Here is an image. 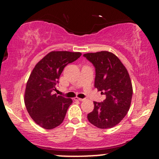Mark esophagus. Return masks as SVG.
Returning a JSON list of instances; mask_svg holds the SVG:
<instances>
[{
  "label": "esophagus",
  "instance_id": "esophagus-1",
  "mask_svg": "<svg viewBox=\"0 0 159 159\" xmlns=\"http://www.w3.org/2000/svg\"><path fill=\"white\" fill-rule=\"evenodd\" d=\"M74 100H75V101H80V102H82L84 101V98H78V97H75L74 98Z\"/></svg>",
  "mask_w": 159,
  "mask_h": 159
}]
</instances>
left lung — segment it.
Masks as SVG:
<instances>
[{"instance_id": "1", "label": "left lung", "mask_w": 159, "mask_h": 159, "mask_svg": "<svg viewBox=\"0 0 159 159\" xmlns=\"http://www.w3.org/2000/svg\"><path fill=\"white\" fill-rule=\"evenodd\" d=\"M96 69L94 87L106 96L102 102H93L94 109L87 119L99 129H110L125 117L131 105L132 84L120 60L113 53L102 51L84 54Z\"/></svg>"}]
</instances>
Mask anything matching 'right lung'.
<instances>
[{"instance_id":"1","label":"right lung","mask_w":159,"mask_h":159,"mask_svg":"<svg viewBox=\"0 0 159 159\" xmlns=\"http://www.w3.org/2000/svg\"><path fill=\"white\" fill-rule=\"evenodd\" d=\"M81 55L80 52H51L36 63L27 82L25 104L39 126L52 129L63 123L71 98L53 94L63 69Z\"/></svg>"}]
</instances>
